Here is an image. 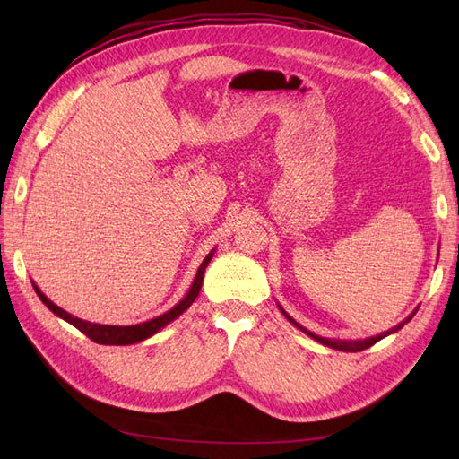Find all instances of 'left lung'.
I'll list each match as a JSON object with an SVG mask.
<instances>
[{
    "label": "left lung",
    "instance_id": "8db88e82",
    "mask_svg": "<svg viewBox=\"0 0 459 459\" xmlns=\"http://www.w3.org/2000/svg\"><path fill=\"white\" fill-rule=\"evenodd\" d=\"M280 310L283 312V316L289 319V322L290 324H293V325H297L300 331H304V333H307V335H310L312 339H316L317 342H322V344H325V346H331V349H335V351H342V352H362V351H366V349H369V346H373L375 342H377V341H381V339H385L386 335H391V333H396L398 329H402V327H404V324H408L410 322V319L413 317V314L415 312H418V310H413L406 319H404V322H402V324H398V325H394L393 329H388V331H385V333H381V335H375V337H368V339H364V341H337V339H324V337H317V335H314V333L312 331H308V329H304L300 324H297L295 322V319L293 317H290L281 307H280Z\"/></svg>",
    "mask_w": 459,
    "mask_h": 459
}]
</instances>
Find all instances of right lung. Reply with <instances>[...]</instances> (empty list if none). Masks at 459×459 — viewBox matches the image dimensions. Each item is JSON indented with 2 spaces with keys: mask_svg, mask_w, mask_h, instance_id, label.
Wrapping results in <instances>:
<instances>
[{
  "mask_svg": "<svg viewBox=\"0 0 459 459\" xmlns=\"http://www.w3.org/2000/svg\"><path fill=\"white\" fill-rule=\"evenodd\" d=\"M212 256H214V251H211V253L206 255V258L203 260V264H201L199 270H197L195 280H193V283H191V287H189V290H187V295H186L182 300H179L172 310L164 312V314L159 316V317H152V319H149V322L137 324V325H101V324L86 322V319L74 317L73 314H68V312H65L63 308H59L57 304H53L44 293H41V290H39L36 285H34V290H36V295L39 297V300L44 302L46 307H48L55 316L63 317L65 322H68L71 325H74L76 329H80V331L84 333L86 337H90L93 342H97V344H134V342H140V341L149 339L151 335H155L157 331H160L164 325H169L170 322H174V319H176L178 316H182V314L191 307L193 300H195L197 295H199L201 285H203L204 270H206V266H208V262L212 260Z\"/></svg>",
  "mask_w": 459,
  "mask_h": 459,
  "instance_id": "obj_1",
  "label": "right lung"
}]
</instances>
